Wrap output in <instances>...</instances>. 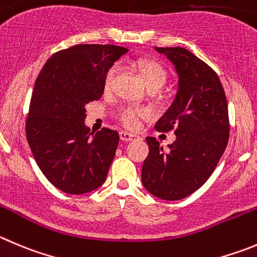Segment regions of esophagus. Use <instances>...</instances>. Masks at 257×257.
<instances>
[{
    "instance_id": "obj_1",
    "label": "esophagus",
    "mask_w": 257,
    "mask_h": 257,
    "mask_svg": "<svg viewBox=\"0 0 257 257\" xmlns=\"http://www.w3.org/2000/svg\"><path fill=\"white\" fill-rule=\"evenodd\" d=\"M119 134H120V140L124 141V142H129V141H133L136 140V138H140L137 134L129 133V132H125V131H121Z\"/></svg>"
}]
</instances>
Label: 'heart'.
I'll return each mask as SVG.
<instances>
[{"instance_id":"heart-1","label":"heart","mask_w":257,"mask_h":257,"mask_svg":"<svg viewBox=\"0 0 257 257\" xmlns=\"http://www.w3.org/2000/svg\"><path fill=\"white\" fill-rule=\"evenodd\" d=\"M137 68L140 71L143 81L148 88H160L165 85L167 80V71L160 62L153 59H140L137 61ZM117 72V64H112L107 68L104 74V90L109 91L111 87L112 80ZM147 114L145 109L138 106H121L116 111V119L126 128H137L140 124V119Z\"/></svg>"}]
</instances>
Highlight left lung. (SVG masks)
I'll use <instances>...</instances> for the list:
<instances>
[{
  "label": "left lung",
  "instance_id": "left-lung-1",
  "mask_svg": "<svg viewBox=\"0 0 257 257\" xmlns=\"http://www.w3.org/2000/svg\"><path fill=\"white\" fill-rule=\"evenodd\" d=\"M156 50L175 66L179 91L155 128L174 131L176 141L165 151L156 138H146L150 153L143 162L142 183L157 198L180 200L204 185L226 150L228 105L218 74L205 62L185 48Z\"/></svg>",
  "mask_w": 257,
  "mask_h": 257
}]
</instances>
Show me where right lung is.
I'll list each match as a JSON object with an SVG mask.
<instances>
[{"label":"right lung","mask_w":257,"mask_h":257,"mask_svg":"<svg viewBox=\"0 0 257 257\" xmlns=\"http://www.w3.org/2000/svg\"><path fill=\"white\" fill-rule=\"evenodd\" d=\"M128 49L77 44L54 53L35 81L26 117V140L49 183L67 194L104 184L119 143L109 128L85 126L86 104L104 92V74Z\"/></svg>","instance_id":"add662e5"}]
</instances>
